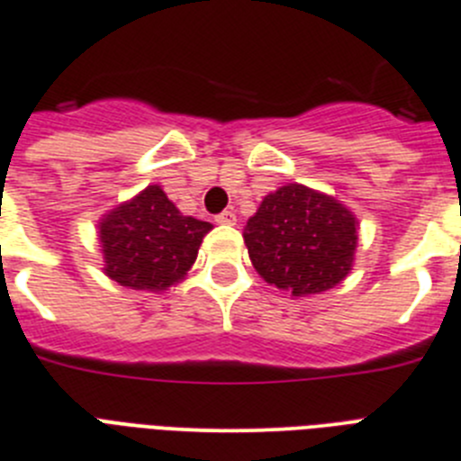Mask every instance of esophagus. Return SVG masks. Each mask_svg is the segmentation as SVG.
I'll list each match as a JSON object with an SVG mask.
<instances>
[{"label":"esophagus","instance_id":"obj_1","mask_svg":"<svg viewBox=\"0 0 461 461\" xmlns=\"http://www.w3.org/2000/svg\"><path fill=\"white\" fill-rule=\"evenodd\" d=\"M215 222H218V225H234L236 222L234 211H222V213H218L215 215Z\"/></svg>","mask_w":461,"mask_h":461}]
</instances>
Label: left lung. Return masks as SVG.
Masks as SVG:
<instances>
[{"mask_svg": "<svg viewBox=\"0 0 461 461\" xmlns=\"http://www.w3.org/2000/svg\"><path fill=\"white\" fill-rule=\"evenodd\" d=\"M243 239L252 267L268 285L308 296L344 280L358 234L349 209L329 194L289 184L264 197Z\"/></svg>", "mask_w": 461, "mask_h": 461, "instance_id": "8db88e82", "label": "left lung"}]
</instances>
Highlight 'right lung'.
Returning <instances> with one entry per match:
<instances>
[{
    "instance_id": "right-lung-1",
    "label": "right lung",
    "mask_w": 461,
    "mask_h": 461,
    "mask_svg": "<svg viewBox=\"0 0 461 461\" xmlns=\"http://www.w3.org/2000/svg\"><path fill=\"white\" fill-rule=\"evenodd\" d=\"M209 230L211 222L181 213L160 185H149L103 218L105 273L123 287L163 292L193 267Z\"/></svg>"
}]
</instances>
